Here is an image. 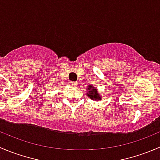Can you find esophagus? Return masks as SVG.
<instances>
[{"label":"esophagus","mask_w":160,"mask_h":160,"mask_svg":"<svg viewBox=\"0 0 160 160\" xmlns=\"http://www.w3.org/2000/svg\"><path fill=\"white\" fill-rule=\"evenodd\" d=\"M71 85H72V86H76V85H77V82H71Z\"/></svg>","instance_id":"esophagus-1"}]
</instances>
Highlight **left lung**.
<instances>
[{
    "instance_id": "obj_1",
    "label": "left lung",
    "mask_w": 160,
    "mask_h": 160,
    "mask_svg": "<svg viewBox=\"0 0 160 160\" xmlns=\"http://www.w3.org/2000/svg\"><path fill=\"white\" fill-rule=\"evenodd\" d=\"M88 89L89 90V91H88V95L89 96L90 98L91 99H95V100H98V99L101 98L100 96L98 94V91L97 90L95 89V88H93L92 86H89L88 88Z\"/></svg>"
}]
</instances>
